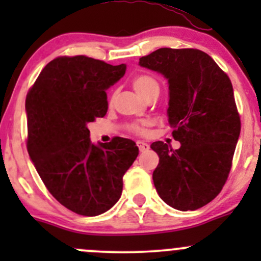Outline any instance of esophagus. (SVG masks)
Returning <instances> with one entry per match:
<instances>
[{"label": "esophagus", "mask_w": 261, "mask_h": 261, "mask_svg": "<svg viewBox=\"0 0 261 261\" xmlns=\"http://www.w3.org/2000/svg\"><path fill=\"white\" fill-rule=\"evenodd\" d=\"M138 146H139V150H140L141 152L149 150V145H147L146 143H144V141H138Z\"/></svg>", "instance_id": "34e87169"}]
</instances>
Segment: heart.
Wrapping results in <instances>:
<instances>
[{"label":"heart","mask_w":261,"mask_h":261,"mask_svg":"<svg viewBox=\"0 0 261 261\" xmlns=\"http://www.w3.org/2000/svg\"><path fill=\"white\" fill-rule=\"evenodd\" d=\"M133 87L139 96L144 97L150 91H152V89L159 88V84H158V82L154 78L149 77V75H136L133 80ZM133 130L138 134L145 133V127L140 125H135L133 127Z\"/></svg>","instance_id":"obj_1"}]
</instances>
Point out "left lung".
<instances>
[{"label": "left lung", "instance_id": "1", "mask_svg": "<svg viewBox=\"0 0 261 261\" xmlns=\"http://www.w3.org/2000/svg\"><path fill=\"white\" fill-rule=\"evenodd\" d=\"M139 65L168 81V122L180 143L177 150L163 141L150 145L159 155L152 173L158 194L179 211L201 208L222 189L240 136L230 78L197 49H158Z\"/></svg>", "mask_w": 261, "mask_h": 261}]
</instances>
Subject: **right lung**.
<instances>
[{
    "mask_svg": "<svg viewBox=\"0 0 261 261\" xmlns=\"http://www.w3.org/2000/svg\"><path fill=\"white\" fill-rule=\"evenodd\" d=\"M111 65L77 55L44 67L26 96L28 151L55 199L82 216L109 211L122 193V177L139 155L130 139L93 144L88 123L106 115V91L125 75Z\"/></svg>",
    "mask_w": 261,
    "mask_h": 261,
    "instance_id": "1",
    "label": "right lung"
}]
</instances>
